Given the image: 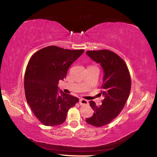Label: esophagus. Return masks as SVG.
<instances>
[{
  "instance_id": "obj_1",
  "label": "esophagus",
  "mask_w": 157,
  "mask_h": 157,
  "mask_svg": "<svg viewBox=\"0 0 157 157\" xmlns=\"http://www.w3.org/2000/svg\"><path fill=\"white\" fill-rule=\"evenodd\" d=\"M79 103L80 104V105H88V101L84 99H80L79 101Z\"/></svg>"
}]
</instances>
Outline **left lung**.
<instances>
[{"label":"left lung","mask_w":157,"mask_h":157,"mask_svg":"<svg viewBox=\"0 0 157 157\" xmlns=\"http://www.w3.org/2000/svg\"><path fill=\"white\" fill-rule=\"evenodd\" d=\"M86 54L100 64L103 71L102 105L97 106L90 101L94 113L86 120L88 124L99 127L109 124L123 109L130 93L131 77L124 61L114 52L102 50L88 51Z\"/></svg>","instance_id":"left-lung-1"}]
</instances>
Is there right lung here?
Masks as SVG:
<instances>
[{
    "instance_id": "add662e5",
    "label": "right lung",
    "mask_w": 157,
    "mask_h": 157,
    "mask_svg": "<svg viewBox=\"0 0 157 157\" xmlns=\"http://www.w3.org/2000/svg\"><path fill=\"white\" fill-rule=\"evenodd\" d=\"M84 52L52 45L36 52L30 58L24 75V90L30 109L44 125L63 124L68 110L79 101L78 98L60 90L58 85Z\"/></svg>"
}]
</instances>
